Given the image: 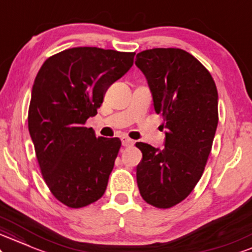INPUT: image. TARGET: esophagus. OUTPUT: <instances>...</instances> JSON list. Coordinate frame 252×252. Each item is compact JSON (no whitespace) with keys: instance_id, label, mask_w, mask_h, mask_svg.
Masks as SVG:
<instances>
[{"instance_id":"34e87169","label":"esophagus","mask_w":252,"mask_h":252,"mask_svg":"<svg viewBox=\"0 0 252 252\" xmlns=\"http://www.w3.org/2000/svg\"><path fill=\"white\" fill-rule=\"evenodd\" d=\"M121 143H123V146H132L133 144H134V141L132 140V139H129L128 137H123L121 138Z\"/></svg>"}]
</instances>
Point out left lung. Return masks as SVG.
<instances>
[{
  "instance_id": "1",
  "label": "left lung",
  "mask_w": 252,
  "mask_h": 252,
  "mask_svg": "<svg viewBox=\"0 0 252 252\" xmlns=\"http://www.w3.org/2000/svg\"><path fill=\"white\" fill-rule=\"evenodd\" d=\"M135 64L165 129V149L135 144L143 153L138 188L145 202L168 209L191 193L204 172L218 125L217 87L209 70L179 48L144 50Z\"/></svg>"
}]
</instances>
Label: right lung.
<instances>
[{"instance_id":"add662e5","label":"right lung","mask_w":252,"mask_h":252,"mask_svg":"<svg viewBox=\"0 0 252 252\" xmlns=\"http://www.w3.org/2000/svg\"><path fill=\"white\" fill-rule=\"evenodd\" d=\"M135 53L76 47L50 56L32 90L28 128L41 173L59 202L79 209L105 193L119 138L85 127L106 91L132 67Z\"/></svg>"}]
</instances>
